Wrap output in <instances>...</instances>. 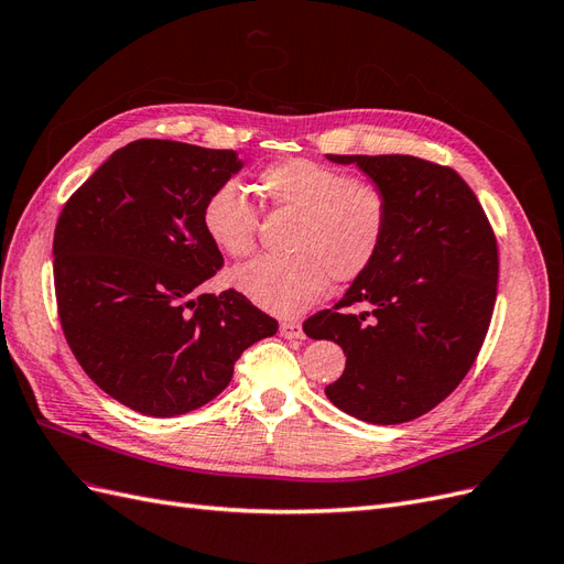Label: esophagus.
Instances as JSON below:
<instances>
[{
    "label": "esophagus",
    "instance_id": "1",
    "mask_svg": "<svg viewBox=\"0 0 564 564\" xmlns=\"http://www.w3.org/2000/svg\"><path fill=\"white\" fill-rule=\"evenodd\" d=\"M280 336L284 338H303V327L299 322H292V319H284L280 324Z\"/></svg>",
    "mask_w": 564,
    "mask_h": 564
}]
</instances>
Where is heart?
<instances>
[{
	"label": "heart",
	"mask_w": 564,
	"mask_h": 564,
	"mask_svg": "<svg viewBox=\"0 0 564 564\" xmlns=\"http://www.w3.org/2000/svg\"><path fill=\"white\" fill-rule=\"evenodd\" d=\"M261 191L299 216L282 259L263 256L232 270V284L261 308L299 315L334 282H352L379 259L390 228V197L379 183L350 178L334 166L292 158L259 172ZM202 228L232 259L256 245V207L232 181L204 199Z\"/></svg>",
	"instance_id": "b5f03b06"
}]
</instances>
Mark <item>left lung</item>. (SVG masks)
I'll return each instance as SVG.
<instances>
[{"instance_id":"obj_1","label":"left lung","mask_w":564,"mask_h":564,"mask_svg":"<svg viewBox=\"0 0 564 564\" xmlns=\"http://www.w3.org/2000/svg\"><path fill=\"white\" fill-rule=\"evenodd\" d=\"M357 164L390 197L379 259L334 308L303 322L346 352L324 388L379 425L423 416L464 381L497 303L499 249L485 209L454 169L412 155H327Z\"/></svg>"}]
</instances>
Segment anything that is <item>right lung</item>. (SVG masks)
<instances>
[{
	"instance_id": "add662e5",
	"label": "right lung",
	"mask_w": 564,
	"mask_h": 564,
	"mask_svg": "<svg viewBox=\"0 0 564 564\" xmlns=\"http://www.w3.org/2000/svg\"><path fill=\"white\" fill-rule=\"evenodd\" d=\"M242 169L232 150L141 139L115 150L65 202L54 284L67 346L89 379L145 416H178L224 390L278 319L235 289L199 294L224 268L204 199Z\"/></svg>"
}]
</instances>
